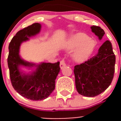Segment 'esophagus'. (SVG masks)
<instances>
[{"label": "esophagus", "instance_id": "obj_1", "mask_svg": "<svg viewBox=\"0 0 121 121\" xmlns=\"http://www.w3.org/2000/svg\"><path fill=\"white\" fill-rule=\"evenodd\" d=\"M65 65H66V63H65V60H63L61 61L60 64V68L62 69V68H64Z\"/></svg>", "mask_w": 121, "mask_h": 121}]
</instances>
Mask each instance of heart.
I'll return each instance as SVG.
<instances>
[{"label":"heart","instance_id":"b5f03b06","mask_svg":"<svg viewBox=\"0 0 121 121\" xmlns=\"http://www.w3.org/2000/svg\"><path fill=\"white\" fill-rule=\"evenodd\" d=\"M95 47V43L83 33H78L69 38L65 44L67 50H74L73 58L74 61L81 63L90 56Z\"/></svg>","mask_w":121,"mask_h":121}]
</instances>
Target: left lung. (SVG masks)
Wrapping results in <instances>:
<instances>
[{"label":"left lung","instance_id":"left-lung-1","mask_svg":"<svg viewBox=\"0 0 121 121\" xmlns=\"http://www.w3.org/2000/svg\"><path fill=\"white\" fill-rule=\"evenodd\" d=\"M92 31L102 39L105 31L100 27L92 26ZM115 56L109 40L105 41L95 56L74 67L75 86L78 92L85 97H93L105 91L113 78Z\"/></svg>","mask_w":121,"mask_h":121}]
</instances>
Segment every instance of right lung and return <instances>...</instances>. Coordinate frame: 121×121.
<instances>
[{
    "label": "right lung",
    "instance_id": "1",
    "mask_svg": "<svg viewBox=\"0 0 121 121\" xmlns=\"http://www.w3.org/2000/svg\"><path fill=\"white\" fill-rule=\"evenodd\" d=\"M40 23H35L18 31L9 46L8 64L12 86L20 95L33 101H41L48 97L55 89L56 79L60 70V62L41 63L39 64L24 60L19 55L20 46L41 30ZM22 66L36 67L31 74H25Z\"/></svg>",
    "mask_w": 121,
    "mask_h": 121
}]
</instances>
